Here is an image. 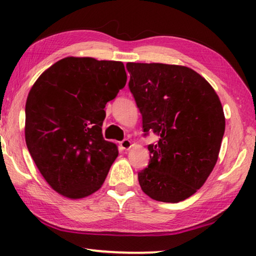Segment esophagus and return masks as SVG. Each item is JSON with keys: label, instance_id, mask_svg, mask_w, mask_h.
Wrapping results in <instances>:
<instances>
[{"label": "esophagus", "instance_id": "1", "mask_svg": "<svg viewBox=\"0 0 256 256\" xmlns=\"http://www.w3.org/2000/svg\"><path fill=\"white\" fill-rule=\"evenodd\" d=\"M120 148H122L123 150H128V149H131L132 142L130 141L128 138H124L123 141L120 142Z\"/></svg>", "mask_w": 256, "mask_h": 256}]
</instances>
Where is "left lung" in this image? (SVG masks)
<instances>
[{
    "label": "left lung",
    "instance_id": "obj_1",
    "mask_svg": "<svg viewBox=\"0 0 256 256\" xmlns=\"http://www.w3.org/2000/svg\"><path fill=\"white\" fill-rule=\"evenodd\" d=\"M126 68L144 131L159 136L148 146L150 162L138 172V184L156 201H183L206 183L218 160L226 124L222 102L188 66L128 62Z\"/></svg>",
    "mask_w": 256,
    "mask_h": 256
}]
</instances>
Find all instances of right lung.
Here are the masks:
<instances>
[{"mask_svg": "<svg viewBox=\"0 0 256 256\" xmlns=\"http://www.w3.org/2000/svg\"><path fill=\"white\" fill-rule=\"evenodd\" d=\"M126 79L118 60L68 56L42 72L30 89L26 144L38 170L60 196L86 198L105 182L118 150L102 136L104 108Z\"/></svg>", "mask_w": 256, "mask_h": 256, "instance_id": "add662e5", "label": "right lung"}]
</instances>
